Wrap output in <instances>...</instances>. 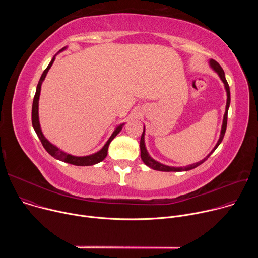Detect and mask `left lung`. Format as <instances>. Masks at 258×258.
I'll list each match as a JSON object with an SVG mask.
<instances>
[{"label": "left lung", "mask_w": 258, "mask_h": 258, "mask_svg": "<svg viewBox=\"0 0 258 258\" xmlns=\"http://www.w3.org/2000/svg\"><path fill=\"white\" fill-rule=\"evenodd\" d=\"M210 63V66L218 73V76L220 78V80L223 81V83L225 84V88L227 90V96H228V99H227V106H226V112H225V116H224V122H223V126H222V132H220V137H219V140L218 142L216 143L215 147L213 148V150L203 159L201 160L200 162H197V163H194L192 165H188L186 167H171V166H167V165H164V164H161L157 161H155L154 159H152L150 157V155L148 154V152H147L146 150V147H145V141H144V135H145V127H144V131H143V134L141 136V141H140V148H141V158L142 160L144 161V163L149 166L155 170H160V171H182V170H190V169H193L197 166H199L200 164H202L205 160H207V158L213 153V151L217 148L218 145L222 143L224 137H225V133H226V130H227V123H228V110H229V107H230V102H231V94H230V87H229V84L226 80V77H225V71L224 69L222 68V66H220L215 60L211 59L209 61Z\"/></svg>", "instance_id": "1"}]
</instances>
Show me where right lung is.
<instances>
[{"mask_svg": "<svg viewBox=\"0 0 258 258\" xmlns=\"http://www.w3.org/2000/svg\"><path fill=\"white\" fill-rule=\"evenodd\" d=\"M65 48H63L62 50L60 51H63ZM55 60V57H53L52 61L50 62V64L48 65V67L44 70L43 75L39 81V84H38V87H36V92H35V95H34V98H33V102H32V110H31V121H32V126L36 133V135H38V137L40 138L44 148L47 150V152L53 156L54 158L58 159V160H61V161H64L66 163H70V164H73V165H78V166H89V165H94L96 163H99L101 162L102 160H104V158L107 156V151H108V147H109V144L110 142H111L116 136L117 134L121 131L122 128V125L123 124H120L119 126L116 127V130L113 132V134L111 135V137L109 138V140L107 141V143L104 145L103 148L95 153V154H92V155H89V156H84V157H78V156H72V155H69L61 150H59L57 147H55L54 145H52L43 135L42 133V130H41V126H40V121H39V99H40V93H41V86H42V83L43 81L45 80L47 73L49 71V69L51 68L53 62Z\"/></svg>", "mask_w": 258, "mask_h": 258, "instance_id": "right-lung-1", "label": "right lung"}]
</instances>
